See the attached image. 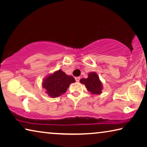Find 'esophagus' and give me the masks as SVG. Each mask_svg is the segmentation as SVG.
Returning a JSON list of instances; mask_svg holds the SVG:
<instances>
[{"instance_id": "obj_1", "label": "esophagus", "mask_w": 147, "mask_h": 147, "mask_svg": "<svg viewBox=\"0 0 147 147\" xmlns=\"http://www.w3.org/2000/svg\"><path fill=\"white\" fill-rule=\"evenodd\" d=\"M75 80H76V81L77 82H78L80 81V77H76Z\"/></svg>"}]
</instances>
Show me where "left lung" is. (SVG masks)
Segmentation results:
<instances>
[{
  "label": "left lung",
  "instance_id": "1",
  "mask_svg": "<svg viewBox=\"0 0 147 147\" xmlns=\"http://www.w3.org/2000/svg\"><path fill=\"white\" fill-rule=\"evenodd\" d=\"M80 82L86 86L88 91L91 94H99L102 93V85L98 74L94 72L89 73L88 78H82Z\"/></svg>",
  "mask_w": 147,
  "mask_h": 147
}]
</instances>
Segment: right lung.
<instances>
[{"instance_id": "obj_1", "label": "right lung", "mask_w": 147, "mask_h": 147, "mask_svg": "<svg viewBox=\"0 0 147 147\" xmlns=\"http://www.w3.org/2000/svg\"><path fill=\"white\" fill-rule=\"evenodd\" d=\"M75 82L72 76H68L61 69L50 74L43 80V88L51 97H58L65 93L71 83Z\"/></svg>"}]
</instances>
